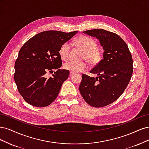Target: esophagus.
Instances as JSON below:
<instances>
[{
  "label": "esophagus",
  "instance_id": "obj_1",
  "mask_svg": "<svg viewBox=\"0 0 149 149\" xmlns=\"http://www.w3.org/2000/svg\"><path fill=\"white\" fill-rule=\"evenodd\" d=\"M70 74H74V72H71V71H70Z\"/></svg>",
  "mask_w": 149,
  "mask_h": 149
}]
</instances>
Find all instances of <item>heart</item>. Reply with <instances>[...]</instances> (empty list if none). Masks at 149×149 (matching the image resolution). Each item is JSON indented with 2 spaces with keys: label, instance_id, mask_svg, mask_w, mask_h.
<instances>
[{
  "label": "heart",
  "instance_id": "obj_1",
  "mask_svg": "<svg viewBox=\"0 0 149 149\" xmlns=\"http://www.w3.org/2000/svg\"><path fill=\"white\" fill-rule=\"evenodd\" d=\"M76 46L84 52V59L91 65L97 64L102 59V52L97 47L96 41L93 38L86 36H79L75 41ZM70 50V45L69 42H65L62 44L59 49V54L63 60H66L69 57ZM66 70L73 72L74 73H79L88 69L87 64L84 62L69 61L64 65Z\"/></svg>",
  "mask_w": 149,
  "mask_h": 149
}]
</instances>
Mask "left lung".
Listing matches in <instances>:
<instances>
[{
  "instance_id": "1",
  "label": "left lung",
  "mask_w": 149,
  "mask_h": 149,
  "mask_svg": "<svg viewBox=\"0 0 149 149\" xmlns=\"http://www.w3.org/2000/svg\"><path fill=\"white\" fill-rule=\"evenodd\" d=\"M83 33L99 40L104 52L103 59L90 71L98 76L81 75L80 92L90 106H107L123 93L130 81L133 72L132 55L126 43L116 33L103 29Z\"/></svg>"
}]
</instances>
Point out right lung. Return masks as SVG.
<instances>
[{"mask_svg": "<svg viewBox=\"0 0 149 149\" xmlns=\"http://www.w3.org/2000/svg\"><path fill=\"white\" fill-rule=\"evenodd\" d=\"M77 31L65 33L45 31L28 40L18 52L15 63L14 80L19 93L28 103L36 107L51 104L57 98L69 71L59 69L62 65L59 49ZM57 69L46 78L47 71Z\"/></svg>", "mask_w": 149, "mask_h": 149, "instance_id": "right-lung-1", "label": "right lung"}]
</instances>
